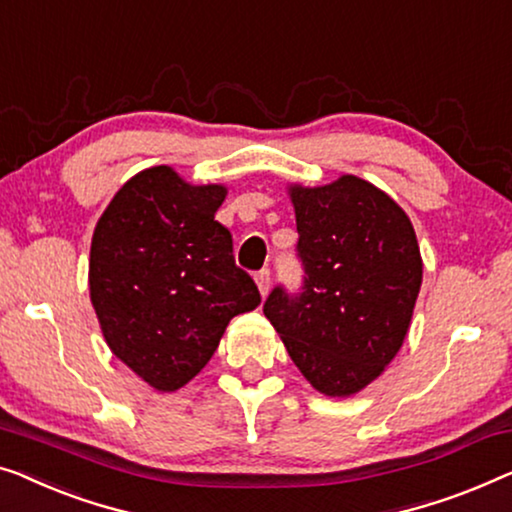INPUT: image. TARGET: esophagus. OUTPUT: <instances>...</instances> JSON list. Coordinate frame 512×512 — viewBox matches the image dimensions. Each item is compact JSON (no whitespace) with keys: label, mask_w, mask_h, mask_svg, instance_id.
I'll return each instance as SVG.
<instances>
[{"label":"esophagus","mask_w":512,"mask_h":512,"mask_svg":"<svg viewBox=\"0 0 512 512\" xmlns=\"http://www.w3.org/2000/svg\"><path fill=\"white\" fill-rule=\"evenodd\" d=\"M254 279H256V284H258V291H261V295H265V293L270 291V270H268V268L258 270Z\"/></svg>","instance_id":"34e87169"}]
</instances>
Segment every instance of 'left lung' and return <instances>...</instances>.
Segmentation results:
<instances>
[{
  "instance_id": "8db88e82",
  "label": "left lung",
  "mask_w": 512,
  "mask_h": 512,
  "mask_svg": "<svg viewBox=\"0 0 512 512\" xmlns=\"http://www.w3.org/2000/svg\"><path fill=\"white\" fill-rule=\"evenodd\" d=\"M302 286H274L263 314L318 392L348 397L395 358L422 284L409 217L355 175L293 187Z\"/></svg>"
}]
</instances>
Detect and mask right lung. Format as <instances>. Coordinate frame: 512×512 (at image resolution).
<instances>
[{
    "instance_id": "obj_1",
    "label": "right lung",
    "mask_w": 512,
    "mask_h": 512,
    "mask_svg": "<svg viewBox=\"0 0 512 512\" xmlns=\"http://www.w3.org/2000/svg\"><path fill=\"white\" fill-rule=\"evenodd\" d=\"M224 198L219 184L194 187L154 166L117 191L94 228L90 295L103 337L161 392L194 379L228 321L261 305L231 231L214 219Z\"/></svg>"
}]
</instances>
